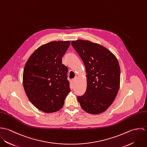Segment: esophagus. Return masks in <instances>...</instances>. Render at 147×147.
<instances>
[{"label": "esophagus", "instance_id": "34e87169", "mask_svg": "<svg viewBox=\"0 0 147 147\" xmlns=\"http://www.w3.org/2000/svg\"><path fill=\"white\" fill-rule=\"evenodd\" d=\"M77 79H78V77H77V76H75V77L72 79L73 83H75V82L77 81Z\"/></svg>", "mask_w": 147, "mask_h": 147}]
</instances>
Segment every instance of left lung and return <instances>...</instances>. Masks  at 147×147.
Returning a JSON list of instances; mask_svg holds the SVG:
<instances>
[{
	"instance_id": "1",
	"label": "left lung",
	"mask_w": 147,
	"mask_h": 147,
	"mask_svg": "<svg viewBox=\"0 0 147 147\" xmlns=\"http://www.w3.org/2000/svg\"><path fill=\"white\" fill-rule=\"evenodd\" d=\"M71 44L83 61L87 73L85 93L78 96L82 108L92 114H100L112 104L120 85V67L117 58L102 46L82 40Z\"/></svg>"
}]
</instances>
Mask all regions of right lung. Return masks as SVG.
<instances>
[{
	"label": "right lung",
	"instance_id": "add662e5",
	"mask_svg": "<svg viewBox=\"0 0 147 147\" xmlns=\"http://www.w3.org/2000/svg\"><path fill=\"white\" fill-rule=\"evenodd\" d=\"M70 41H53L38 47L25 64L23 86L25 93L38 109L47 113L62 108L70 92L67 67L62 59Z\"/></svg>",
	"mask_w": 147,
	"mask_h": 147
}]
</instances>
